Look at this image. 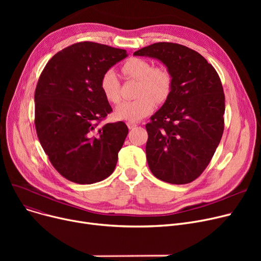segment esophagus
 I'll list each match as a JSON object with an SVG mask.
<instances>
[{"label": "esophagus", "mask_w": 261, "mask_h": 261, "mask_svg": "<svg viewBox=\"0 0 261 261\" xmlns=\"http://www.w3.org/2000/svg\"><path fill=\"white\" fill-rule=\"evenodd\" d=\"M127 126L129 129H133L134 127H136V123L133 121H127Z\"/></svg>", "instance_id": "esophagus-1"}]
</instances>
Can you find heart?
Here are the masks:
<instances>
[{"label": "heart", "instance_id": "b5f03b06", "mask_svg": "<svg viewBox=\"0 0 261 261\" xmlns=\"http://www.w3.org/2000/svg\"><path fill=\"white\" fill-rule=\"evenodd\" d=\"M122 73L127 78L138 80L135 96L138 98L122 102L116 109L119 119L138 121L152 112L155 102H165L173 88V77L168 68L153 66L148 60L132 57L122 65ZM100 89L106 99L118 103L121 99L120 81L115 71H106L100 79Z\"/></svg>", "mask_w": 261, "mask_h": 261}]
</instances>
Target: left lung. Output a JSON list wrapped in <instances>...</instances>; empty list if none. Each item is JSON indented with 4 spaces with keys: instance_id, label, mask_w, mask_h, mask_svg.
Returning <instances> with one entry per match:
<instances>
[{
    "instance_id": "left-lung-1",
    "label": "left lung",
    "mask_w": 261,
    "mask_h": 261,
    "mask_svg": "<svg viewBox=\"0 0 261 261\" xmlns=\"http://www.w3.org/2000/svg\"><path fill=\"white\" fill-rule=\"evenodd\" d=\"M134 55L161 60L173 77L168 99L146 125L149 168L164 182H193L207 167L223 134L220 77L202 55L177 43H153Z\"/></svg>"
}]
</instances>
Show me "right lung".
<instances>
[{
	"mask_svg": "<svg viewBox=\"0 0 261 261\" xmlns=\"http://www.w3.org/2000/svg\"><path fill=\"white\" fill-rule=\"evenodd\" d=\"M127 50L78 42L50 58L35 92V126L49 162L66 180L100 182L115 169L128 134L125 122H101L112 108L100 89L102 74Z\"/></svg>",
	"mask_w": 261,
	"mask_h": 261,
	"instance_id": "add662e5",
	"label": "right lung"
}]
</instances>
